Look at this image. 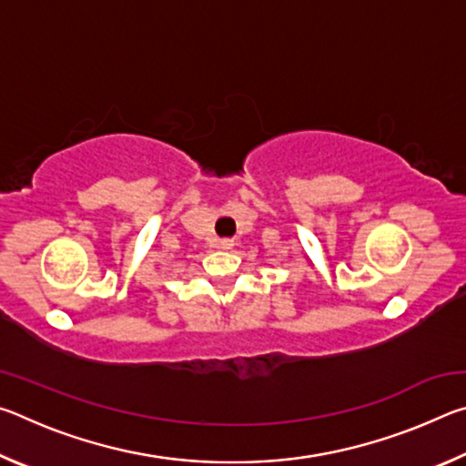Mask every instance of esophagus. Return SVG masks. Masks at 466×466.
<instances>
[{
	"instance_id": "1",
	"label": "esophagus",
	"mask_w": 466,
	"mask_h": 466,
	"mask_svg": "<svg viewBox=\"0 0 466 466\" xmlns=\"http://www.w3.org/2000/svg\"><path fill=\"white\" fill-rule=\"evenodd\" d=\"M219 247H222V248H232L234 247V244H232V240H222V242H219Z\"/></svg>"
}]
</instances>
